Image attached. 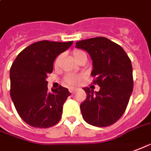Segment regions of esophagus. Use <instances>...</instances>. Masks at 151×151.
<instances>
[{"label": "esophagus", "instance_id": "obj_1", "mask_svg": "<svg viewBox=\"0 0 151 151\" xmlns=\"http://www.w3.org/2000/svg\"><path fill=\"white\" fill-rule=\"evenodd\" d=\"M69 91H70V92H71V93H73V92L76 91V88H69Z\"/></svg>", "mask_w": 151, "mask_h": 151}]
</instances>
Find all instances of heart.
I'll return each mask as SVG.
<instances>
[{
	"label": "heart",
	"instance_id": "1",
	"mask_svg": "<svg viewBox=\"0 0 151 151\" xmlns=\"http://www.w3.org/2000/svg\"><path fill=\"white\" fill-rule=\"evenodd\" d=\"M72 55H73V58H74V59L77 63H79L81 60H83V59H86L87 60L86 53L81 50H73ZM60 59H61V56L58 57V59H56L55 65L59 64ZM81 79H82V76H77V75L74 74H69L65 76L64 82L67 84H68V85H75V84H77L78 83H80Z\"/></svg>",
	"mask_w": 151,
	"mask_h": 151
}]
</instances>
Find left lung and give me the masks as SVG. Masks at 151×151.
<instances>
[{
    "mask_svg": "<svg viewBox=\"0 0 151 151\" xmlns=\"http://www.w3.org/2000/svg\"><path fill=\"white\" fill-rule=\"evenodd\" d=\"M76 47L88 53L92 60V83L99 92L83 88L87 98L80 104L83 120L90 125H113L125 113L134 88L131 61L121 46L104 37L79 41Z\"/></svg>",
    "mask_w": 151,
    "mask_h": 151,
    "instance_id": "obj_1",
    "label": "left lung"
}]
</instances>
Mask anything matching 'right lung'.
Instances as JSON below:
<instances>
[{
	"instance_id": "1",
	"label": "right lung",
	"mask_w": 151,
	"mask_h": 151,
	"mask_svg": "<svg viewBox=\"0 0 151 151\" xmlns=\"http://www.w3.org/2000/svg\"><path fill=\"white\" fill-rule=\"evenodd\" d=\"M72 43L37 42L21 51L11 66V98L21 118L30 126L49 128L61 118L63 105L71 93L62 86L48 92L47 78L56 57Z\"/></svg>"
}]
</instances>
